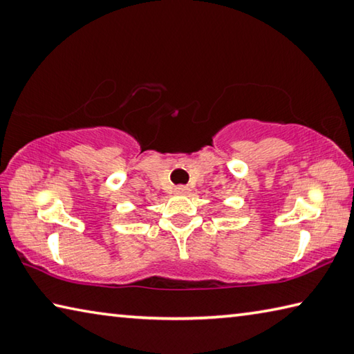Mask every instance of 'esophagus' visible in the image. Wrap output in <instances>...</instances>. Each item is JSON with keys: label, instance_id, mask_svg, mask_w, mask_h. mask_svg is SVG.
<instances>
[{"label": "esophagus", "instance_id": "obj_1", "mask_svg": "<svg viewBox=\"0 0 354 354\" xmlns=\"http://www.w3.org/2000/svg\"><path fill=\"white\" fill-rule=\"evenodd\" d=\"M189 187H187V185H176V187H175V192H176V194H179V195H185V194H189Z\"/></svg>", "mask_w": 354, "mask_h": 354}]
</instances>
